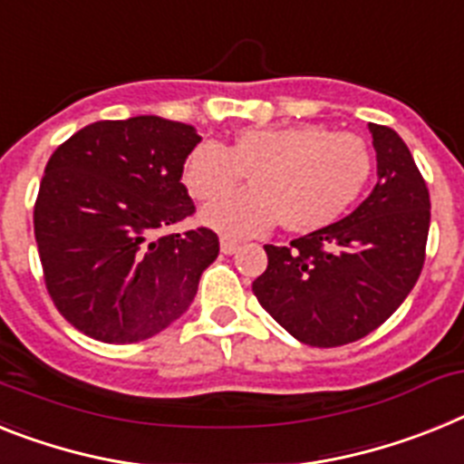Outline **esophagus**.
<instances>
[{"instance_id":"34e87169","label":"esophagus","mask_w":464,"mask_h":464,"mask_svg":"<svg viewBox=\"0 0 464 464\" xmlns=\"http://www.w3.org/2000/svg\"><path fill=\"white\" fill-rule=\"evenodd\" d=\"M220 251H223L225 256H232V253L239 251V241L223 237V239H220Z\"/></svg>"}]
</instances>
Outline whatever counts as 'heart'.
<instances>
[{
	"label": "heart",
	"mask_w": 464,
	"mask_h": 464,
	"mask_svg": "<svg viewBox=\"0 0 464 464\" xmlns=\"http://www.w3.org/2000/svg\"><path fill=\"white\" fill-rule=\"evenodd\" d=\"M252 171L253 188L204 208L201 220L227 237H253L281 218L291 232H314L345 216L366 189L373 154L354 133L314 121L251 126L232 145L201 140L183 164L194 199L213 201Z\"/></svg>",
	"instance_id": "1"
}]
</instances>
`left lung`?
<instances>
[{"label": "left lung", "mask_w": 464, "mask_h": 464, "mask_svg": "<svg viewBox=\"0 0 464 464\" xmlns=\"http://www.w3.org/2000/svg\"><path fill=\"white\" fill-rule=\"evenodd\" d=\"M378 183L338 223L267 244L253 293L276 324L312 347H340L385 324L425 263L430 192L411 150L390 126L368 124Z\"/></svg>", "instance_id": "left-lung-1"}]
</instances>
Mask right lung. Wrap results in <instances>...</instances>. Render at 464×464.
<instances>
[{
	"label": "right lung",
	"mask_w": 464,
	"mask_h": 464,
	"mask_svg": "<svg viewBox=\"0 0 464 464\" xmlns=\"http://www.w3.org/2000/svg\"><path fill=\"white\" fill-rule=\"evenodd\" d=\"M199 140L194 126L142 114L84 126L51 154L34 239L51 300L89 338L129 345L157 335L218 258L213 229L160 235L194 213L180 178Z\"/></svg>",
	"instance_id": "add662e5"
}]
</instances>
